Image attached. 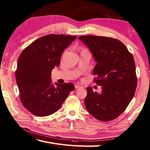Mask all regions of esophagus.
Instances as JSON below:
<instances>
[{"label": "esophagus", "instance_id": "obj_1", "mask_svg": "<svg viewBox=\"0 0 150 150\" xmlns=\"http://www.w3.org/2000/svg\"><path fill=\"white\" fill-rule=\"evenodd\" d=\"M75 89H79V88H81V86H79V85L76 84V85H75Z\"/></svg>", "mask_w": 150, "mask_h": 150}]
</instances>
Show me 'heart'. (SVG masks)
<instances>
[{"instance_id": "obj_1", "label": "heart", "mask_w": 150, "mask_h": 150, "mask_svg": "<svg viewBox=\"0 0 150 150\" xmlns=\"http://www.w3.org/2000/svg\"><path fill=\"white\" fill-rule=\"evenodd\" d=\"M79 51H81V53H82V52H88V51L85 49V48H79Z\"/></svg>"}]
</instances>
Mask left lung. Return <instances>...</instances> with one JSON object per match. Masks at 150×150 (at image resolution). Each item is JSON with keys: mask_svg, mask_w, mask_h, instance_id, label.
Wrapping results in <instances>:
<instances>
[{"mask_svg": "<svg viewBox=\"0 0 150 150\" xmlns=\"http://www.w3.org/2000/svg\"><path fill=\"white\" fill-rule=\"evenodd\" d=\"M90 50L97 62L93 73L94 81L102 92L88 87L84 99L88 111L97 119H116L134 96L137 84L134 59L124 44L117 39L94 35L78 38Z\"/></svg>", "mask_w": 150, "mask_h": 150, "instance_id": "8db88e82", "label": "left lung"}]
</instances>
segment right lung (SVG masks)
Masks as SVG:
<instances>
[{
	"label": "right lung",
	"instance_id": "1",
	"mask_svg": "<svg viewBox=\"0 0 150 150\" xmlns=\"http://www.w3.org/2000/svg\"><path fill=\"white\" fill-rule=\"evenodd\" d=\"M77 37L51 34L37 39L26 47L17 60L16 81L22 104L38 117L48 116L61 107L72 83L52 82V71L59 66L61 55Z\"/></svg>",
	"mask_w": 150,
	"mask_h": 150
}]
</instances>
